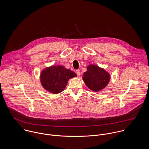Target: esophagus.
<instances>
[{
    "label": "esophagus",
    "mask_w": 149,
    "mask_h": 149,
    "mask_svg": "<svg viewBox=\"0 0 149 149\" xmlns=\"http://www.w3.org/2000/svg\"><path fill=\"white\" fill-rule=\"evenodd\" d=\"M76 73L78 76H80L81 74V72H80V70L79 69H77L76 70Z\"/></svg>",
    "instance_id": "esophagus-1"
}]
</instances>
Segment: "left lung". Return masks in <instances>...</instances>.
<instances>
[{
    "label": "left lung",
    "mask_w": 149,
    "mask_h": 149,
    "mask_svg": "<svg viewBox=\"0 0 149 149\" xmlns=\"http://www.w3.org/2000/svg\"><path fill=\"white\" fill-rule=\"evenodd\" d=\"M82 79L86 86L93 92H99L108 84L111 75L106 70L97 65L91 64L86 67Z\"/></svg>",
    "instance_id": "obj_1"
}]
</instances>
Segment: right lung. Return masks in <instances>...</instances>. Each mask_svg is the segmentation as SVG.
Returning <instances> with one entry per match:
<instances>
[{"instance_id": "1", "label": "right lung", "mask_w": 149, "mask_h": 149, "mask_svg": "<svg viewBox=\"0 0 149 149\" xmlns=\"http://www.w3.org/2000/svg\"><path fill=\"white\" fill-rule=\"evenodd\" d=\"M76 74L63 65H52L42 69L40 81L43 88L53 94H58L65 89L69 79Z\"/></svg>"}]
</instances>
